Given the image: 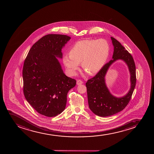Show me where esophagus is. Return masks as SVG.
<instances>
[{"label":"esophagus","mask_w":154,"mask_h":154,"mask_svg":"<svg viewBox=\"0 0 154 154\" xmlns=\"http://www.w3.org/2000/svg\"><path fill=\"white\" fill-rule=\"evenodd\" d=\"M83 83V82L81 80H79L76 82V84L78 85H81Z\"/></svg>","instance_id":"1"}]
</instances>
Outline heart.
<instances>
[{"instance_id": "obj_1", "label": "heart", "mask_w": 154, "mask_h": 154, "mask_svg": "<svg viewBox=\"0 0 154 154\" xmlns=\"http://www.w3.org/2000/svg\"><path fill=\"white\" fill-rule=\"evenodd\" d=\"M109 51V45L105 39L78 41L71 48L69 54L64 55L63 62L72 75L76 74L80 63L86 72L94 75L97 73L106 63Z\"/></svg>"}]
</instances>
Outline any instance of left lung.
<instances>
[{
	"label": "left lung",
	"mask_w": 154,
	"mask_h": 154,
	"mask_svg": "<svg viewBox=\"0 0 154 154\" xmlns=\"http://www.w3.org/2000/svg\"><path fill=\"white\" fill-rule=\"evenodd\" d=\"M111 39L113 46L112 60L104 65L96 76L86 83L89 108L100 117L110 116L124 109L131 100L136 83V66L133 57L117 39L112 37ZM120 59L126 63L129 69L131 88L126 95L118 98L109 92L105 83V76L109 66Z\"/></svg>",
	"instance_id": "obj_1"
}]
</instances>
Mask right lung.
<instances>
[{"instance_id": "obj_1", "label": "right lung", "mask_w": 154, "mask_h": 154, "mask_svg": "<svg viewBox=\"0 0 154 154\" xmlns=\"http://www.w3.org/2000/svg\"><path fill=\"white\" fill-rule=\"evenodd\" d=\"M65 35L48 34L32 46L23 69V94L32 107L46 117H53L65 109L69 90L76 81L66 76L57 57L70 39Z\"/></svg>"}]
</instances>
